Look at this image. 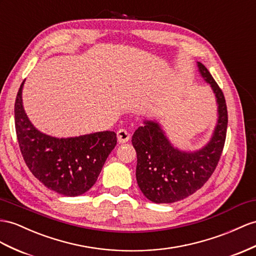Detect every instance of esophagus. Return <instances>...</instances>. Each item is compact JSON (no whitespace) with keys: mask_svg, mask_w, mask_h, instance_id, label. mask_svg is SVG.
I'll return each instance as SVG.
<instances>
[{"mask_svg":"<svg viewBox=\"0 0 256 256\" xmlns=\"http://www.w3.org/2000/svg\"><path fill=\"white\" fill-rule=\"evenodd\" d=\"M116 136H118V142H119L120 144L128 142L130 140V133L128 132L126 130H124V128H122V130H118Z\"/></svg>","mask_w":256,"mask_h":256,"instance_id":"obj_1","label":"esophagus"}]
</instances>
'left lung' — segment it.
Wrapping results in <instances>:
<instances>
[{
  "mask_svg": "<svg viewBox=\"0 0 256 256\" xmlns=\"http://www.w3.org/2000/svg\"><path fill=\"white\" fill-rule=\"evenodd\" d=\"M196 64L218 102V123L206 145L196 152H182L172 145L158 122L150 120L144 121L145 126L132 137L137 154V184L154 203L180 201L200 189L213 174L225 145L228 116L224 94L206 66Z\"/></svg>",
  "mask_w": 256,
  "mask_h": 256,
  "instance_id": "obj_1",
  "label": "left lung"
}]
</instances>
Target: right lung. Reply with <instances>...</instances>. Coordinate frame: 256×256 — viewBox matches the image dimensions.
Listing matches in <instances>:
<instances>
[{
	"mask_svg": "<svg viewBox=\"0 0 256 256\" xmlns=\"http://www.w3.org/2000/svg\"><path fill=\"white\" fill-rule=\"evenodd\" d=\"M15 102L17 140L26 164L44 186L62 196L83 194L93 186L116 145L111 130L57 138L36 130L22 106V88Z\"/></svg>",
	"mask_w": 256,
	"mask_h": 256,
	"instance_id": "right-lung-1",
	"label": "right lung"
}]
</instances>
